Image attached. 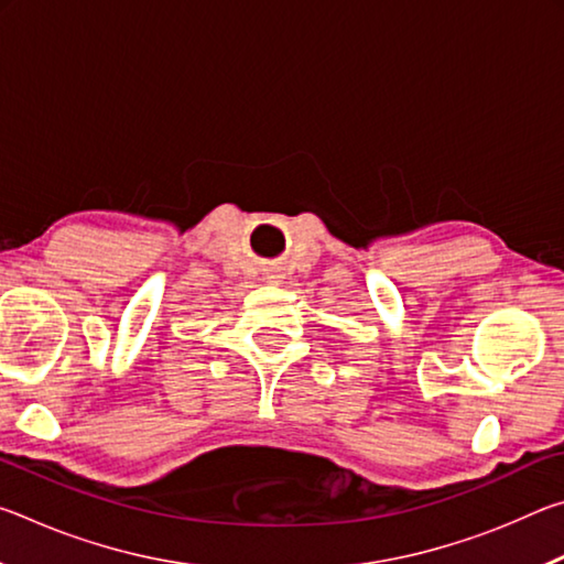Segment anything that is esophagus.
<instances>
[{"mask_svg":"<svg viewBox=\"0 0 564 564\" xmlns=\"http://www.w3.org/2000/svg\"><path fill=\"white\" fill-rule=\"evenodd\" d=\"M271 279H279V275H271Z\"/></svg>","mask_w":564,"mask_h":564,"instance_id":"1","label":"esophagus"}]
</instances>
